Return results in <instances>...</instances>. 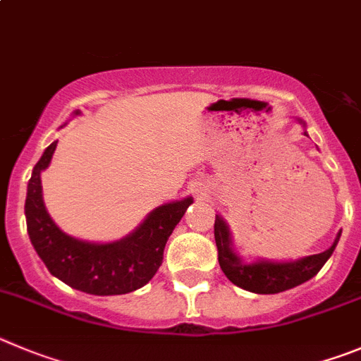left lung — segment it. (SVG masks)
I'll return each instance as SVG.
<instances>
[{"mask_svg": "<svg viewBox=\"0 0 361 361\" xmlns=\"http://www.w3.org/2000/svg\"><path fill=\"white\" fill-rule=\"evenodd\" d=\"M306 134V132H304ZM340 234L336 236L335 243L327 250L320 254L304 257V259L293 261V263H272V261H257L252 264H243L240 257L231 249L229 229L224 224L220 216L214 220V240L218 247V263L227 279L240 288L247 290L252 293H279L284 290H290L293 286L306 283L313 276L319 274L329 257L335 250L336 243L340 240Z\"/></svg>", "mask_w": 361, "mask_h": 361, "instance_id": "1", "label": "left lung"}]
</instances>
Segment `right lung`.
Segmentation results:
<instances>
[{
  "label": "right lung",
  "mask_w": 361,
  "mask_h": 361,
  "mask_svg": "<svg viewBox=\"0 0 361 361\" xmlns=\"http://www.w3.org/2000/svg\"><path fill=\"white\" fill-rule=\"evenodd\" d=\"M55 148L57 141L34 166L25 202L30 241L46 269L71 288L91 295H121L145 286L163 264L168 238L193 200L157 207L134 233L114 243L75 240L53 224L42 202L41 171L48 168Z\"/></svg>",
  "instance_id": "right-lung-1"
}]
</instances>
